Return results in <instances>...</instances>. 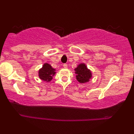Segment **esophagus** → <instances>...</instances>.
<instances>
[{"label":"esophagus","mask_w":134,"mask_h":134,"mask_svg":"<svg viewBox=\"0 0 134 134\" xmlns=\"http://www.w3.org/2000/svg\"><path fill=\"white\" fill-rule=\"evenodd\" d=\"M63 67L65 68H67V67H68V65H67V64H64V65H63Z\"/></svg>","instance_id":"esophagus-1"}]
</instances>
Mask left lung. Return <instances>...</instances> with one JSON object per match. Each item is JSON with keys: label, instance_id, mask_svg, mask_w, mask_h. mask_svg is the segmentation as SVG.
<instances>
[{"label": "left lung", "instance_id": "8db88e82", "mask_svg": "<svg viewBox=\"0 0 134 134\" xmlns=\"http://www.w3.org/2000/svg\"><path fill=\"white\" fill-rule=\"evenodd\" d=\"M74 71L76 74V79L81 83H87L92 77L91 71L88 68L87 66L85 63H80L74 69Z\"/></svg>", "mask_w": 134, "mask_h": 134}]
</instances>
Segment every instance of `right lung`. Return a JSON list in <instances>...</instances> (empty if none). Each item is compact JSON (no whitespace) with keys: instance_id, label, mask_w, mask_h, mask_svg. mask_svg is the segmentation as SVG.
Masks as SVG:
<instances>
[{"instance_id":"obj_1","label":"right lung","mask_w":134,"mask_h":134,"mask_svg":"<svg viewBox=\"0 0 134 134\" xmlns=\"http://www.w3.org/2000/svg\"><path fill=\"white\" fill-rule=\"evenodd\" d=\"M55 69L53 68L50 64L45 63L43 67L38 71V76L40 79L46 82H51L55 74Z\"/></svg>"}]
</instances>
